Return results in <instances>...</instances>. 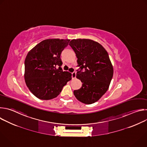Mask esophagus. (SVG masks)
<instances>
[{
    "instance_id": "34e87169",
    "label": "esophagus",
    "mask_w": 147,
    "mask_h": 147,
    "mask_svg": "<svg viewBox=\"0 0 147 147\" xmlns=\"http://www.w3.org/2000/svg\"><path fill=\"white\" fill-rule=\"evenodd\" d=\"M76 73L75 71L71 73V77H72V78H76Z\"/></svg>"
}]
</instances>
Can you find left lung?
I'll return each instance as SVG.
<instances>
[{"label": "left lung", "instance_id": "left-lung-1", "mask_svg": "<svg viewBox=\"0 0 147 147\" xmlns=\"http://www.w3.org/2000/svg\"><path fill=\"white\" fill-rule=\"evenodd\" d=\"M70 46L77 58L76 77L81 87L74 90L76 98L86 104L98 101L107 91L113 77V68L107 51L100 44L89 39L71 40Z\"/></svg>", "mask_w": 147, "mask_h": 147}]
</instances>
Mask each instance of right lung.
Returning a JSON list of instances; mask_svg holds the SVG:
<instances>
[{"label": "right lung", "mask_w": 147, "mask_h": 147, "mask_svg": "<svg viewBox=\"0 0 147 147\" xmlns=\"http://www.w3.org/2000/svg\"><path fill=\"white\" fill-rule=\"evenodd\" d=\"M70 39H48L30 50L25 59L24 78L30 91L38 98L57 97L71 74L62 70L60 54Z\"/></svg>", "instance_id": "obj_1"}]
</instances>
